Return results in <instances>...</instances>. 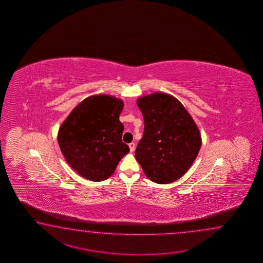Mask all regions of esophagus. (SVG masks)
Listing matches in <instances>:
<instances>
[{"mask_svg": "<svg viewBox=\"0 0 263 263\" xmlns=\"http://www.w3.org/2000/svg\"><path fill=\"white\" fill-rule=\"evenodd\" d=\"M129 147L130 152H134V149H135V144L134 143H129Z\"/></svg>", "mask_w": 263, "mask_h": 263, "instance_id": "obj_1", "label": "esophagus"}]
</instances>
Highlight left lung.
Returning <instances> with one entry per match:
<instances>
[{"label": "left lung", "mask_w": 263, "mask_h": 263, "mask_svg": "<svg viewBox=\"0 0 263 263\" xmlns=\"http://www.w3.org/2000/svg\"><path fill=\"white\" fill-rule=\"evenodd\" d=\"M145 129L135 158L153 182L167 184L182 177L196 160L201 136L183 105L172 96L154 93L140 98Z\"/></svg>", "instance_id": "left-lung-1"}]
</instances>
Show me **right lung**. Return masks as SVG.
Returning a JSON list of instances; mask_svg holds the SVG:
<instances>
[{"mask_svg": "<svg viewBox=\"0 0 263 263\" xmlns=\"http://www.w3.org/2000/svg\"><path fill=\"white\" fill-rule=\"evenodd\" d=\"M123 101L110 96L89 97L73 109L58 132V143L67 163L92 181L108 179L129 153L122 142L119 115Z\"/></svg>", "mask_w": 263, "mask_h": 263, "instance_id": "right-lung-1", "label": "right lung"}]
</instances>
